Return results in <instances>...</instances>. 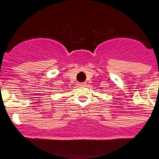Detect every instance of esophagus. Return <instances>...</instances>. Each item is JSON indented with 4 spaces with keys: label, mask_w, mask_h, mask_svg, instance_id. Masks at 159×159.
Returning <instances> with one entry per match:
<instances>
[{
    "label": "esophagus",
    "mask_w": 159,
    "mask_h": 159,
    "mask_svg": "<svg viewBox=\"0 0 159 159\" xmlns=\"http://www.w3.org/2000/svg\"><path fill=\"white\" fill-rule=\"evenodd\" d=\"M86 84V83L85 82H79L78 83V85H79V86H84Z\"/></svg>",
    "instance_id": "esophagus-1"
}]
</instances>
